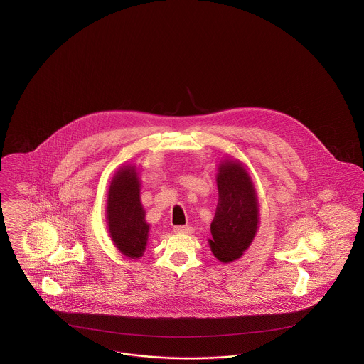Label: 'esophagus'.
Instances as JSON below:
<instances>
[{
    "mask_svg": "<svg viewBox=\"0 0 364 364\" xmlns=\"http://www.w3.org/2000/svg\"><path fill=\"white\" fill-rule=\"evenodd\" d=\"M174 232L176 233H192V228L188 225H178V226H174L173 228Z\"/></svg>",
    "mask_w": 364,
    "mask_h": 364,
    "instance_id": "1",
    "label": "esophagus"
}]
</instances>
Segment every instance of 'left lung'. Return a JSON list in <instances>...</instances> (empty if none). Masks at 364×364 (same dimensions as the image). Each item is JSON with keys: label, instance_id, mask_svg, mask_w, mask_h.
Listing matches in <instances>:
<instances>
[{"label": "left lung", "instance_id": "left-lung-1", "mask_svg": "<svg viewBox=\"0 0 364 364\" xmlns=\"http://www.w3.org/2000/svg\"><path fill=\"white\" fill-rule=\"evenodd\" d=\"M218 203L210 226L211 252L223 263L239 259L254 240L259 205L254 183L240 161L225 159L217 173Z\"/></svg>", "mask_w": 364, "mask_h": 364}]
</instances>
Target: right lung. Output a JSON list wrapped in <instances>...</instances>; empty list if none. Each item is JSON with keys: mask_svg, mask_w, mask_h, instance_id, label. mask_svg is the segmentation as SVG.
I'll list each match as a JSON object with an SVG mask.
<instances>
[{"mask_svg": "<svg viewBox=\"0 0 364 364\" xmlns=\"http://www.w3.org/2000/svg\"><path fill=\"white\" fill-rule=\"evenodd\" d=\"M140 203V183L135 166L127 165L114 174L106 205L109 233L116 248L131 259H139L147 245L150 225Z\"/></svg>", "mask_w": 364, "mask_h": 364, "instance_id": "1", "label": "right lung"}]
</instances>
